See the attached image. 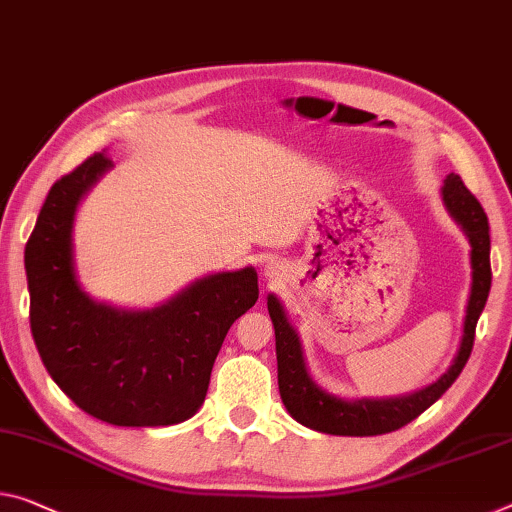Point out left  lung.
I'll list each match as a JSON object with an SVG mask.
<instances>
[{"mask_svg":"<svg viewBox=\"0 0 512 512\" xmlns=\"http://www.w3.org/2000/svg\"><path fill=\"white\" fill-rule=\"evenodd\" d=\"M442 201L448 215L465 231L469 240L471 258V290L467 300L465 322H462L460 348L448 366V371L437 382L428 384L407 396L393 398H357L345 400L329 393L313 380L304 359V348L297 329L290 325L288 313L277 295H267L274 338H277V373L279 393L288 414L302 426L343 437H373L384 435L407 426L421 412L442 398L455 377L462 373L474 348L476 322L485 309L490 295L492 270H490V224L481 203L471 194L458 174H448L442 185Z\"/></svg>","mask_w":512,"mask_h":512,"instance_id":"8db88e82","label":"left lung"}]
</instances>
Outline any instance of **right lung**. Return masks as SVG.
Wrapping results in <instances>:
<instances>
[{
  "instance_id": "obj_1",
  "label": "right lung",
  "mask_w": 512,
  "mask_h": 512,
  "mask_svg": "<svg viewBox=\"0 0 512 512\" xmlns=\"http://www.w3.org/2000/svg\"><path fill=\"white\" fill-rule=\"evenodd\" d=\"M112 167L105 153L91 155L47 194L25 247L31 334L47 373L86 414L112 426H174L206 400L226 332L258 300V274H208L144 311L86 295L75 270V212Z\"/></svg>"
}]
</instances>
